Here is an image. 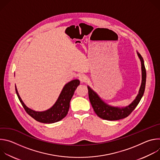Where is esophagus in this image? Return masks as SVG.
I'll return each instance as SVG.
<instances>
[{
  "instance_id": "esophagus-1",
  "label": "esophagus",
  "mask_w": 160,
  "mask_h": 160,
  "mask_svg": "<svg viewBox=\"0 0 160 160\" xmlns=\"http://www.w3.org/2000/svg\"><path fill=\"white\" fill-rule=\"evenodd\" d=\"M79 79H80V82L82 83H83V82H85L87 81V76L85 74H81L79 76Z\"/></svg>"
}]
</instances>
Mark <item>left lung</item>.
I'll list each match as a JSON object with an SVG mask.
<instances>
[{
  "mask_svg": "<svg viewBox=\"0 0 160 160\" xmlns=\"http://www.w3.org/2000/svg\"><path fill=\"white\" fill-rule=\"evenodd\" d=\"M137 53H138V57L140 59L141 62L142 82L139 90V94L136 96L135 99L132 102V103H130L128 106L122 108L110 106L106 103L103 100H102V99L94 90H93L89 86H87L90 102L91 104H92L94 111L99 118L111 121L118 120L125 118L130 115L139 103L141 98L144 95L145 90L146 71L142 57L138 51H137Z\"/></svg>",
  "mask_w": 160,
  "mask_h": 160,
  "instance_id": "obj_1",
  "label": "left lung"
}]
</instances>
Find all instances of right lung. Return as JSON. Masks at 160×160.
<instances>
[{"label": "right lung", "instance_id": "1", "mask_svg": "<svg viewBox=\"0 0 160 160\" xmlns=\"http://www.w3.org/2000/svg\"><path fill=\"white\" fill-rule=\"evenodd\" d=\"M79 85L80 80L78 79L73 80L65 84L54 104L43 111H36L28 108L20 98L16 85L15 89L20 102L30 117L43 123H53L61 120L66 116L69 111L70 101Z\"/></svg>", "mask_w": 160, "mask_h": 160}]
</instances>
